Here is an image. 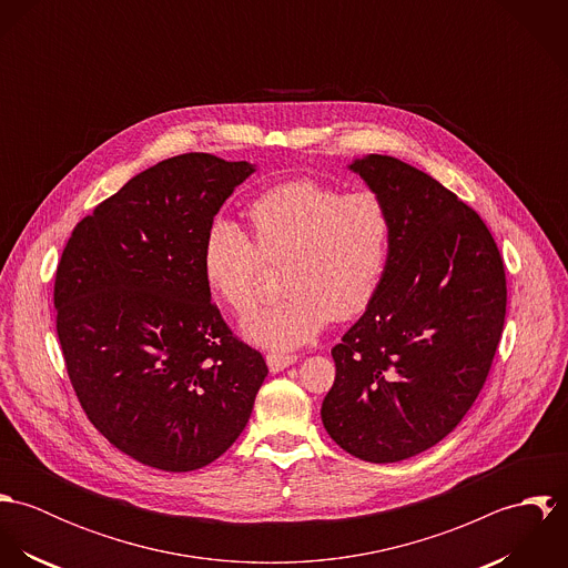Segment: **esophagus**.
<instances>
[{"label": "esophagus", "mask_w": 568, "mask_h": 568, "mask_svg": "<svg viewBox=\"0 0 568 568\" xmlns=\"http://www.w3.org/2000/svg\"><path fill=\"white\" fill-rule=\"evenodd\" d=\"M295 363H297V354H275V352L266 354V365L273 374H277V372H282V369H286Z\"/></svg>", "instance_id": "obj_1"}]
</instances>
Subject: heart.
Instances as JSON below:
<instances>
[{
	"mask_svg": "<svg viewBox=\"0 0 568 568\" xmlns=\"http://www.w3.org/2000/svg\"><path fill=\"white\" fill-rule=\"evenodd\" d=\"M248 219L257 245L236 223L216 221L201 255L205 284L239 315L260 300L268 264H284L288 293L244 320L248 341L293 349L374 302L392 253V214L376 192L295 179L260 194Z\"/></svg>",
	"mask_w": 568,
	"mask_h": 568,
	"instance_id": "obj_1",
	"label": "heart"
}]
</instances>
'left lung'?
<instances>
[{"mask_svg":"<svg viewBox=\"0 0 568 568\" xmlns=\"http://www.w3.org/2000/svg\"><path fill=\"white\" fill-rule=\"evenodd\" d=\"M392 214L385 280L338 345L322 405L349 455L394 464L442 442L484 389L507 286L486 223L430 174L387 155L347 165Z\"/></svg>","mask_w":568,"mask_h":568,"instance_id":"1","label":"left lung"}]
</instances>
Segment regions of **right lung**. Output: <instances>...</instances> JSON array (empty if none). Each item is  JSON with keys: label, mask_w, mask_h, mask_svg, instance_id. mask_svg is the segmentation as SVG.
<instances>
[{"label": "right lung", "mask_w": 568, "mask_h": 568, "mask_svg": "<svg viewBox=\"0 0 568 568\" xmlns=\"http://www.w3.org/2000/svg\"><path fill=\"white\" fill-rule=\"evenodd\" d=\"M255 163L176 155L82 219L54 282L57 332L91 424L124 455L190 473L243 433L268 369L212 304L201 255Z\"/></svg>", "instance_id": "add662e5"}]
</instances>
